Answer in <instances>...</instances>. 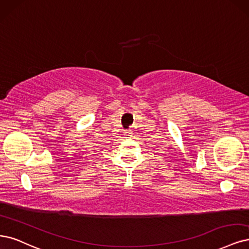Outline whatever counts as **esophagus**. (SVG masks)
Here are the masks:
<instances>
[{
    "mask_svg": "<svg viewBox=\"0 0 249 249\" xmlns=\"http://www.w3.org/2000/svg\"><path fill=\"white\" fill-rule=\"evenodd\" d=\"M124 135H125L126 139H129V137H131V136H132V133H131L130 131H126V132L124 133Z\"/></svg>",
    "mask_w": 249,
    "mask_h": 249,
    "instance_id": "esophagus-1",
    "label": "esophagus"
}]
</instances>
